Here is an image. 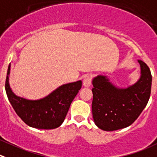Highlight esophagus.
<instances>
[{
	"instance_id": "1",
	"label": "esophagus",
	"mask_w": 157,
	"mask_h": 157,
	"mask_svg": "<svg viewBox=\"0 0 157 157\" xmlns=\"http://www.w3.org/2000/svg\"><path fill=\"white\" fill-rule=\"evenodd\" d=\"M92 75H90V74H87V75L85 76L83 80V86H86V87H88V86H90L91 82H92Z\"/></svg>"
}]
</instances>
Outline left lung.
<instances>
[{
  "instance_id": "left-lung-1",
  "label": "left lung",
  "mask_w": 157,
  "mask_h": 157,
  "mask_svg": "<svg viewBox=\"0 0 157 157\" xmlns=\"http://www.w3.org/2000/svg\"><path fill=\"white\" fill-rule=\"evenodd\" d=\"M141 77L126 89L116 87L104 76L93 80V118L96 125L105 131H113L131 125L149 101L152 75L147 63L138 60Z\"/></svg>"
}]
</instances>
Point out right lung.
I'll use <instances>...</instances> for the list:
<instances>
[{"mask_svg":"<svg viewBox=\"0 0 157 157\" xmlns=\"http://www.w3.org/2000/svg\"><path fill=\"white\" fill-rule=\"evenodd\" d=\"M10 69L9 65L5 90L12 107L20 118L33 128L51 130L60 127L74 97L81 89V80L63 84L43 99L29 100L17 97L12 92L8 82Z\"/></svg>","mask_w":157,"mask_h":157,"instance_id":"obj_1","label":"right lung"}]
</instances>
